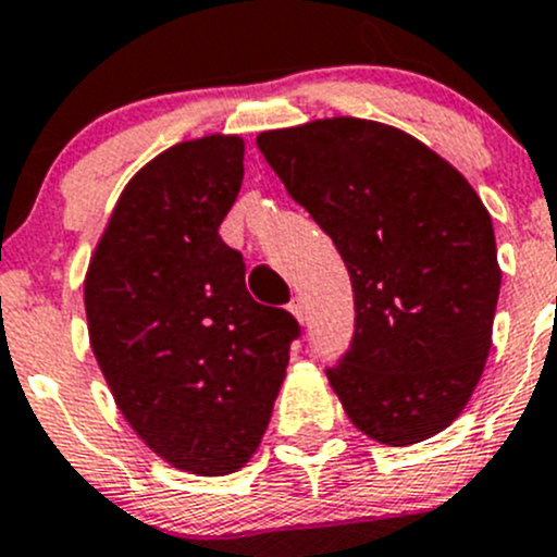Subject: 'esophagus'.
<instances>
[{"mask_svg": "<svg viewBox=\"0 0 557 557\" xmlns=\"http://www.w3.org/2000/svg\"><path fill=\"white\" fill-rule=\"evenodd\" d=\"M288 312L290 314H294V318L296 320H299V323H305V301H301V299H294V301H290V305H288Z\"/></svg>", "mask_w": 557, "mask_h": 557, "instance_id": "obj_1", "label": "esophagus"}]
</instances>
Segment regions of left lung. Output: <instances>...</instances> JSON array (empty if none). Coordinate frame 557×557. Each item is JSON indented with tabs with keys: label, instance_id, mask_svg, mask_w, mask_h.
Returning <instances> with one entry per match:
<instances>
[{
	"label": "left lung",
	"instance_id": "1",
	"mask_svg": "<svg viewBox=\"0 0 557 557\" xmlns=\"http://www.w3.org/2000/svg\"><path fill=\"white\" fill-rule=\"evenodd\" d=\"M256 143L350 272L356 334L325 369L347 418L391 447L445 431L482 377L502 288L476 190L412 134L363 117H320Z\"/></svg>",
	"mask_w": 557,
	"mask_h": 557
}]
</instances>
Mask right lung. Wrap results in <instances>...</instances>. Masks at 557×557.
<instances>
[{
  "label": "right lung",
  "instance_id": "add662e5",
  "mask_svg": "<svg viewBox=\"0 0 557 557\" xmlns=\"http://www.w3.org/2000/svg\"><path fill=\"white\" fill-rule=\"evenodd\" d=\"M245 139L172 145L123 188L83 285L88 339L126 423L180 471L223 476L256 453L299 323L252 301L221 239Z\"/></svg>",
  "mask_w": 557,
  "mask_h": 557
}]
</instances>
